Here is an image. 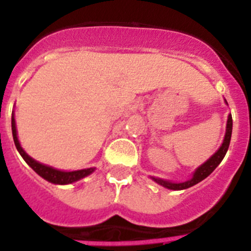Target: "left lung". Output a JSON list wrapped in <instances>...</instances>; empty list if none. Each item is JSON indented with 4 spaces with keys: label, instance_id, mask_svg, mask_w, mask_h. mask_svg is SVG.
<instances>
[{
    "label": "left lung",
    "instance_id": "left-lung-1",
    "mask_svg": "<svg viewBox=\"0 0 251 251\" xmlns=\"http://www.w3.org/2000/svg\"><path fill=\"white\" fill-rule=\"evenodd\" d=\"M231 132H232V118H231V114H229L227 124H226L225 138H224L223 145H221V147L217 150V152H215V154H212V156L210 157V158L203 163V165H201L200 167L195 171V174L191 179H188V181H185V182H181V183H175V182H170V181H166V179L157 178V177H151V178H152L153 181H156L158 185L163 186V187L166 188H170V190H176V191L177 190H185V188L191 187V186L201 182V181L205 179L208 175L212 174V171H214L217 166L220 165V162L224 159L226 152H227V148H229L230 139H231Z\"/></svg>",
    "mask_w": 251,
    "mask_h": 251
}]
</instances>
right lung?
Segmentation results:
<instances>
[{
    "mask_svg": "<svg viewBox=\"0 0 251 251\" xmlns=\"http://www.w3.org/2000/svg\"><path fill=\"white\" fill-rule=\"evenodd\" d=\"M11 127H12V136H13V142H15V146H16L17 151L22 156V158L25 159L26 163L30 166L32 170L36 172L39 176H41L43 178H45L46 181L51 183H55V185H68V183L76 182L79 179L84 178V177L89 176L90 174L94 172V168H85V170H79V171H72V172H65V171H60L56 168H52L50 166L43 165L40 162L35 161L34 158H31L25 151L22 150V147L20 146V142L17 139V132H16V122H15V117L12 114V118H11Z\"/></svg>",
    "mask_w": 251,
    "mask_h": 251,
    "instance_id": "add662e5",
    "label": "right lung"
}]
</instances>
